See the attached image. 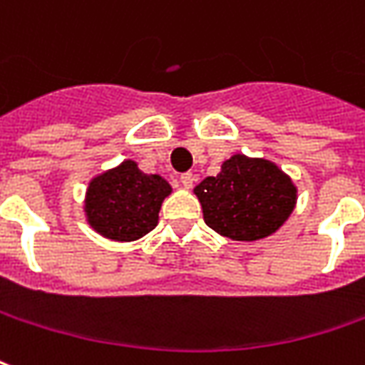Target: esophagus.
<instances>
[{"label": "esophagus", "mask_w": 365, "mask_h": 365, "mask_svg": "<svg viewBox=\"0 0 365 365\" xmlns=\"http://www.w3.org/2000/svg\"><path fill=\"white\" fill-rule=\"evenodd\" d=\"M180 182H182L183 187H187V190H190L191 185H193V182H195V175L191 174V172H185V174L180 175Z\"/></svg>", "instance_id": "esophagus-1"}]
</instances>
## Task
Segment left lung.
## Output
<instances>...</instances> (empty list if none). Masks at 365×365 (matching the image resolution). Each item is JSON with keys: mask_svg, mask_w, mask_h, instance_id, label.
I'll list each match as a JSON object with an SVG mask.
<instances>
[{"mask_svg": "<svg viewBox=\"0 0 365 365\" xmlns=\"http://www.w3.org/2000/svg\"><path fill=\"white\" fill-rule=\"evenodd\" d=\"M203 217L213 231L235 241H257L279 229L294 209L297 190L267 160L231 156L215 178L195 187Z\"/></svg>", "mask_w": 365, "mask_h": 365, "instance_id": "8db88e82", "label": "left lung"}]
</instances>
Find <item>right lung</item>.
I'll return each instance as SVG.
<instances>
[{
	"instance_id": "right-lung-1",
	"label": "right lung",
	"mask_w": 365,
	"mask_h": 365,
	"mask_svg": "<svg viewBox=\"0 0 365 365\" xmlns=\"http://www.w3.org/2000/svg\"><path fill=\"white\" fill-rule=\"evenodd\" d=\"M170 191L165 180L140 172L128 160L91 182L86 193L88 223L114 241L140 239L156 227L162 201Z\"/></svg>"
}]
</instances>
